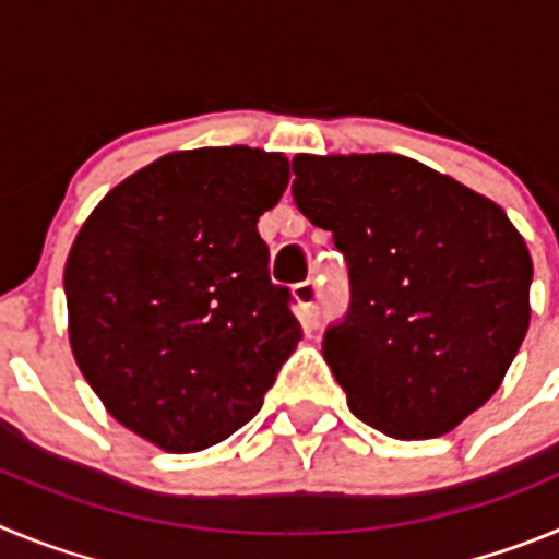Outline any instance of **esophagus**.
<instances>
[{
  "label": "esophagus",
  "mask_w": 559,
  "mask_h": 559,
  "mask_svg": "<svg viewBox=\"0 0 559 559\" xmlns=\"http://www.w3.org/2000/svg\"><path fill=\"white\" fill-rule=\"evenodd\" d=\"M319 296H322V290H319L316 280H305V283L294 285V299L308 324H316V319H319Z\"/></svg>",
  "instance_id": "obj_1"
}]
</instances>
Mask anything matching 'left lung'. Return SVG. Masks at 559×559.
<instances>
[{
    "label": "left lung",
    "mask_w": 559,
    "mask_h": 559,
    "mask_svg": "<svg viewBox=\"0 0 559 559\" xmlns=\"http://www.w3.org/2000/svg\"><path fill=\"white\" fill-rule=\"evenodd\" d=\"M290 167L296 206L349 269V310L322 341L349 412L394 439L453 431L530 330L523 237L490 199L397 153Z\"/></svg>",
    "instance_id": "left-lung-1"
}]
</instances>
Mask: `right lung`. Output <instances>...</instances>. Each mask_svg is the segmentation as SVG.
Returning <instances> with one entry per match:
<instances>
[{
    "instance_id": "obj_1",
    "label": "right lung",
    "mask_w": 559,
    "mask_h": 559,
    "mask_svg": "<svg viewBox=\"0 0 559 559\" xmlns=\"http://www.w3.org/2000/svg\"><path fill=\"white\" fill-rule=\"evenodd\" d=\"M288 179L283 153H167L78 231L63 269L72 355L108 414L162 451L243 428L302 338L257 231Z\"/></svg>"
}]
</instances>
